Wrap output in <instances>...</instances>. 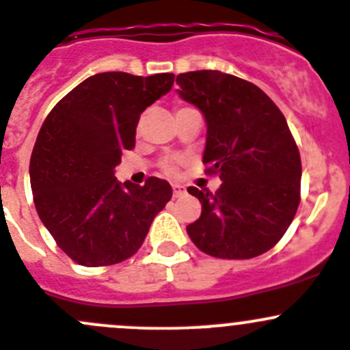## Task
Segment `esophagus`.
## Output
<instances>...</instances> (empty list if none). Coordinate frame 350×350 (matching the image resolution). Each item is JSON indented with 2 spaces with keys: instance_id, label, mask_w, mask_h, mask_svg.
Returning a JSON list of instances; mask_svg holds the SVG:
<instances>
[{
  "instance_id": "34e87169",
  "label": "esophagus",
  "mask_w": 350,
  "mask_h": 350,
  "mask_svg": "<svg viewBox=\"0 0 350 350\" xmlns=\"http://www.w3.org/2000/svg\"><path fill=\"white\" fill-rule=\"evenodd\" d=\"M172 189H174V197H182L183 193H185V187L178 185V183H174Z\"/></svg>"
}]
</instances>
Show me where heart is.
<instances>
[{
    "label": "heart",
    "instance_id": "obj_1",
    "mask_svg": "<svg viewBox=\"0 0 350 350\" xmlns=\"http://www.w3.org/2000/svg\"><path fill=\"white\" fill-rule=\"evenodd\" d=\"M161 167H163V170H165V174H168V175H174L175 172H176V161L175 160H165L163 163H161Z\"/></svg>",
    "mask_w": 350,
    "mask_h": 350
}]
</instances>
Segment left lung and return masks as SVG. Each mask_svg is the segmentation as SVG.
<instances>
[{
  "label": "left lung",
  "mask_w": 350,
  "mask_h": 350,
  "mask_svg": "<svg viewBox=\"0 0 350 350\" xmlns=\"http://www.w3.org/2000/svg\"><path fill=\"white\" fill-rule=\"evenodd\" d=\"M176 85L206 119L202 163L223 182L216 193L187 189L202 204L190 240L217 258L265 254L299 206L301 158L284 116L258 86L226 72H182Z\"/></svg>",
  "instance_id": "8db88e82"
}]
</instances>
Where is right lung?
<instances>
[{
  "label": "right lung",
  "instance_id": "1",
  "mask_svg": "<svg viewBox=\"0 0 350 350\" xmlns=\"http://www.w3.org/2000/svg\"><path fill=\"white\" fill-rule=\"evenodd\" d=\"M175 75L98 72L51 110L30 158L37 214L57 247L85 267L119 264L143 245L154 216L172 199L167 180L144 185L113 176L136 144L141 113L167 95Z\"/></svg>",
  "mask_w": 350,
  "mask_h": 350
}]
</instances>
